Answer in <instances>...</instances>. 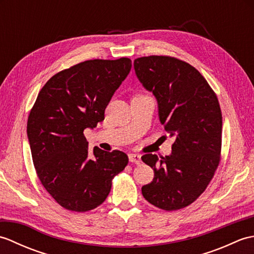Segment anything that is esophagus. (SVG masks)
Listing matches in <instances>:
<instances>
[{
    "label": "esophagus",
    "mask_w": 254,
    "mask_h": 254,
    "mask_svg": "<svg viewBox=\"0 0 254 254\" xmlns=\"http://www.w3.org/2000/svg\"><path fill=\"white\" fill-rule=\"evenodd\" d=\"M128 159H130L131 163H134L136 165H139L142 163L141 155H138V154H130V155H128Z\"/></svg>",
    "instance_id": "34e87169"
}]
</instances>
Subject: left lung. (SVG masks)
Returning <instances> with one entry per match:
<instances>
[{
	"instance_id": "obj_1",
	"label": "left lung",
	"mask_w": 254,
	"mask_h": 254,
	"mask_svg": "<svg viewBox=\"0 0 254 254\" xmlns=\"http://www.w3.org/2000/svg\"><path fill=\"white\" fill-rule=\"evenodd\" d=\"M134 69L155 96L159 121L175 138L166 157L142 156L154 170L142 194L161 209L183 208L205 191L219 164L223 118L218 99L195 67L176 58H138Z\"/></svg>"
}]
</instances>
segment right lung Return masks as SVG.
Here are the masks:
<instances>
[{
	"label": "right lung",
	"mask_w": 254,
	"mask_h": 254,
	"mask_svg": "<svg viewBox=\"0 0 254 254\" xmlns=\"http://www.w3.org/2000/svg\"><path fill=\"white\" fill-rule=\"evenodd\" d=\"M130 59L89 60L48 80L29 113L27 136L38 178L62 207L87 212L104 203L112 178L126 168L120 150L88 149L84 130L105 119L113 94L131 71Z\"/></svg>",
	"instance_id": "1"
}]
</instances>
